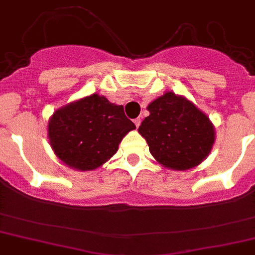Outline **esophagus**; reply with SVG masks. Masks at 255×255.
I'll list each match as a JSON object with an SVG mask.
<instances>
[{
  "instance_id": "obj_1",
  "label": "esophagus",
  "mask_w": 255,
  "mask_h": 255,
  "mask_svg": "<svg viewBox=\"0 0 255 255\" xmlns=\"http://www.w3.org/2000/svg\"><path fill=\"white\" fill-rule=\"evenodd\" d=\"M134 124H135V125H136V128H139L140 124H141V119L136 118V119H135V120H134Z\"/></svg>"
}]
</instances>
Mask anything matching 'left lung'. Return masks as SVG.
<instances>
[{
	"mask_svg": "<svg viewBox=\"0 0 255 255\" xmlns=\"http://www.w3.org/2000/svg\"><path fill=\"white\" fill-rule=\"evenodd\" d=\"M150 115L139 126L152 156L165 168L188 170L209 155L214 128L193 103L166 93L147 106Z\"/></svg>",
	"mask_w": 255,
	"mask_h": 255,
	"instance_id": "left-lung-1",
	"label": "left lung"
}]
</instances>
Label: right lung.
<instances>
[{"mask_svg":"<svg viewBox=\"0 0 255 255\" xmlns=\"http://www.w3.org/2000/svg\"><path fill=\"white\" fill-rule=\"evenodd\" d=\"M136 126L121 105L94 94L55 111L48 139L55 154L70 168L94 170L108 161Z\"/></svg>","mask_w":255,"mask_h":255,"instance_id":"1","label":"right lung"}]
</instances>
